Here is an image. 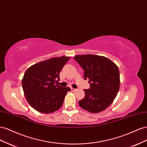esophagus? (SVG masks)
<instances>
[{
    "label": "esophagus",
    "instance_id": "obj_1",
    "mask_svg": "<svg viewBox=\"0 0 147 147\" xmlns=\"http://www.w3.org/2000/svg\"><path fill=\"white\" fill-rule=\"evenodd\" d=\"M71 91H73V92H74L76 90V89H74V88H73V87H71Z\"/></svg>",
    "mask_w": 147,
    "mask_h": 147
}]
</instances>
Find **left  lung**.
<instances>
[{
	"mask_svg": "<svg viewBox=\"0 0 147 147\" xmlns=\"http://www.w3.org/2000/svg\"><path fill=\"white\" fill-rule=\"evenodd\" d=\"M89 89H84L85 97L79 105L87 111L97 113L107 109L114 101L119 89L120 76L118 66L108 58L95 55H76Z\"/></svg>",
	"mask_w": 147,
	"mask_h": 147,
	"instance_id": "1",
	"label": "left lung"
}]
</instances>
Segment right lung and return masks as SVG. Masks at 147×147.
Here are the masks:
<instances>
[{"label": "right lung", "mask_w": 147, "mask_h": 147, "mask_svg": "<svg viewBox=\"0 0 147 147\" xmlns=\"http://www.w3.org/2000/svg\"><path fill=\"white\" fill-rule=\"evenodd\" d=\"M69 57L51 58L29 67L22 79L24 94L29 104L36 111L51 113L61 108L68 87L56 84L59 74Z\"/></svg>", "instance_id": "add662e5"}]
</instances>
